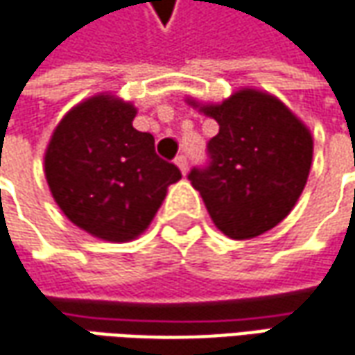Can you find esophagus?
Listing matches in <instances>:
<instances>
[{
    "label": "esophagus",
    "mask_w": 355,
    "mask_h": 355,
    "mask_svg": "<svg viewBox=\"0 0 355 355\" xmlns=\"http://www.w3.org/2000/svg\"><path fill=\"white\" fill-rule=\"evenodd\" d=\"M175 162H177V166L180 168V173L187 175V171H189V159H187V155H178Z\"/></svg>",
    "instance_id": "1"
}]
</instances>
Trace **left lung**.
I'll return each mask as SVG.
<instances>
[{
    "label": "left lung",
    "instance_id": "8db88e82",
    "mask_svg": "<svg viewBox=\"0 0 355 355\" xmlns=\"http://www.w3.org/2000/svg\"><path fill=\"white\" fill-rule=\"evenodd\" d=\"M200 111L218 123V132L208 141L207 164L193 166L189 180L228 239L260 236L300 198L312 135L284 103L254 89Z\"/></svg>",
    "mask_w": 355,
    "mask_h": 355
}]
</instances>
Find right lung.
<instances>
[{
  "instance_id": "1",
  "label": "right lung",
  "mask_w": 355,
  "mask_h": 355,
  "mask_svg": "<svg viewBox=\"0 0 355 355\" xmlns=\"http://www.w3.org/2000/svg\"><path fill=\"white\" fill-rule=\"evenodd\" d=\"M135 107L97 95L71 109L45 153V177L71 223L111 242L139 236L166 187L182 177L155 153V137L132 127Z\"/></svg>"
}]
</instances>
